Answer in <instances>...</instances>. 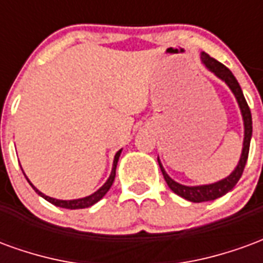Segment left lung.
I'll return each mask as SVG.
<instances>
[{"label":"left lung","mask_w":263,"mask_h":263,"mask_svg":"<svg viewBox=\"0 0 263 263\" xmlns=\"http://www.w3.org/2000/svg\"><path fill=\"white\" fill-rule=\"evenodd\" d=\"M201 60L205 65V67L209 70H211L218 79L226 83L227 86L231 88V91L234 92V96L237 98L238 105L241 108V114H242L243 120V146H242V154H241V159L238 162L235 171L232 172L230 176H227L226 179H222L220 182L213 183V184H203V186H184V184H180V183L175 182L173 179L169 177V175L166 173L163 166L160 163V160L158 159L160 166V171L163 173V177H165L167 186L171 189L173 193H176L177 196L186 198L189 201H193V203H203V201H211V200H215V198L221 197L227 194L230 190L234 189V186L237 184L238 180L242 176L243 167L247 165V159H248L249 154V143H251V137H252V117H251V109H249L248 104H247V100L243 97V92L241 90V87L238 84L237 79L234 77V74L231 73V70L226 67V66L220 63L218 60L213 59L210 54H207L205 52L201 53Z\"/></svg>","instance_id":"obj_1"}]
</instances>
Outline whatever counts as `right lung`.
<instances>
[{
  "mask_svg": "<svg viewBox=\"0 0 263 263\" xmlns=\"http://www.w3.org/2000/svg\"><path fill=\"white\" fill-rule=\"evenodd\" d=\"M120 155H121V149L115 154V158H114V165H112V171H111V175H109L108 180L104 183L101 187L98 189L96 193L90 194V196H87V197H83V198H77V200H58V198H53V197H49V196H45L42 192H39L33 184H32L28 179V182L31 184L33 190L36 192L39 196H42L45 200H48L49 203H52L53 205H58V207H62V209H69V210H77V209H87V207H90L92 204H96L97 201H100L101 198L105 196V193L108 192L109 187L112 186V183H114V179H115V169H117V163H118V159H120ZM26 177V176H25Z\"/></svg>",
  "mask_w": 263,
  "mask_h": 263,
  "instance_id": "right-lung-1",
  "label": "right lung"
}]
</instances>
